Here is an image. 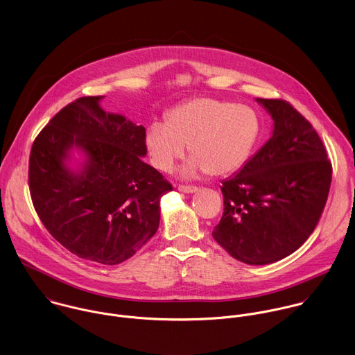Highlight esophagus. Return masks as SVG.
I'll return each mask as SVG.
<instances>
[{
  "label": "esophagus",
  "mask_w": 355,
  "mask_h": 355,
  "mask_svg": "<svg viewBox=\"0 0 355 355\" xmlns=\"http://www.w3.org/2000/svg\"><path fill=\"white\" fill-rule=\"evenodd\" d=\"M178 191L182 193H195L198 191V187H192V185H180Z\"/></svg>",
  "instance_id": "1"
}]
</instances>
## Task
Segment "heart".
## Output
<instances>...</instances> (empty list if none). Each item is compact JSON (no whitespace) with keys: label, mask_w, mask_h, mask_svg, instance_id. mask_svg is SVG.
Wrapping results in <instances>:
<instances>
[{"label":"heart","mask_w":355,"mask_h":355,"mask_svg":"<svg viewBox=\"0 0 355 355\" xmlns=\"http://www.w3.org/2000/svg\"><path fill=\"white\" fill-rule=\"evenodd\" d=\"M259 135L261 121L254 108L198 97L170 110L164 123H150L145 132V146L152 164L170 173L189 145L192 159L181 168L182 178L200 173L222 177L247 163Z\"/></svg>","instance_id":"1"}]
</instances>
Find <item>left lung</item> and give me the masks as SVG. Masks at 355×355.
Segmentation results:
<instances>
[{"instance_id": "obj_1", "label": "left lung", "mask_w": 355, "mask_h": 355, "mask_svg": "<svg viewBox=\"0 0 355 355\" xmlns=\"http://www.w3.org/2000/svg\"><path fill=\"white\" fill-rule=\"evenodd\" d=\"M255 100L273 119L272 137L222 181L225 209L213 237L237 261L268 265L291 255L313 233L332 166L317 132L291 104Z\"/></svg>"}]
</instances>
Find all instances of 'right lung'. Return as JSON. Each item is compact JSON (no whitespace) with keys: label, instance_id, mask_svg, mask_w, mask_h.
I'll return each mask as SVG.
<instances>
[{"label":"right lung","instance_id":"1","mask_svg":"<svg viewBox=\"0 0 355 355\" xmlns=\"http://www.w3.org/2000/svg\"><path fill=\"white\" fill-rule=\"evenodd\" d=\"M103 98L75 100L41 130L28 185L40 219L63 247L82 259L118 265L156 233L160 198L173 188L142 160L144 126L104 111Z\"/></svg>","mask_w":355,"mask_h":355}]
</instances>
